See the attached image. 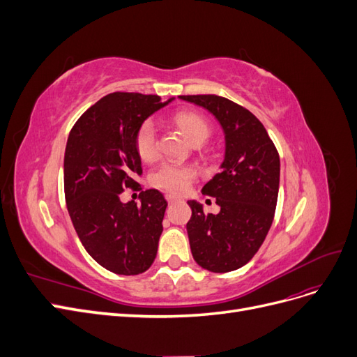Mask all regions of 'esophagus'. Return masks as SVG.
<instances>
[{"instance_id": "esophagus-1", "label": "esophagus", "mask_w": 357, "mask_h": 357, "mask_svg": "<svg viewBox=\"0 0 357 357\" xmlns=\"http://www.w3.org/2000/svg\"><path fill=\"white\" fill-rule=\"evenodd\" d=\"M165 198H167V201H168L169 204H172V202H176V201H178V197H176V195H172V193H167V195H165Z\"/></svg>"}]
</instances>
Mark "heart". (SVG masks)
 <instances>
[{
    "label": "heart",
    "mask_w": 357,
    "mask_h": 357,
    "mask_svg": "<svg viewBox=\"0 0 357 357\" xmlns=\"http://www.w3.org/2000/svg\"><path fill=\"white\" fill-rule=\"evenodd\" d=\"M176 123L185 131L192 143L207 142L211 135V126L202 116L193 112H180L174 117ZM137 153L143 160H152L158 155L156 126L152 121H146L139 125L135 135ZM195 178V171L189 167L176 164V162H164L150 176V183L153 186L165 189L172 193L185 192L192 180Z\"/></svg>",
    "instance_id": "heart-1"
}]
</instances>
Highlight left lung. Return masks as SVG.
Segmentation results:
<instances>
[{
    "mask_svg": "<svg viewBox=\"0 0 357 357\" xmlns=\"http://www.w3.org/2000/svg\"><path fill=\"white\" fill-rule=\"evenodd\" d=\"M180 100L208 110L225 134V158L202 188L215 198L218 214L188 201L186 225L195 262L211 273H229L256 255L271 228L280 185V156L259 119L244 107L218 95H181Z\"/></svg>",
    "mask_w": 357,
    "mask_h": 357,
    "instance_id": "1",
    "label": "left lung"
}]
</instances>
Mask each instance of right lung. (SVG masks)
Returning <instances> with one entry per match:
<instances>
[{
  "label": "right lung",
  "instance_id": "obj_1",
  "mask_svg": "<svg viewBox=\"0 0 357 357\" xmlns=\"http://www.w3.org/2000/svg\"><path fill=\"white\" fill-rule=\"evenodd\" d=\"M174 98L114 92L86 110L68 135L63 190L74 229L96 262L121 275L152 266L168 202L156 189L123 204L121 193L143 174L135 135L139 125Z\"/></svg>",
  "mask_w": 357,
  "mask_h": 357
}]
</instances>
